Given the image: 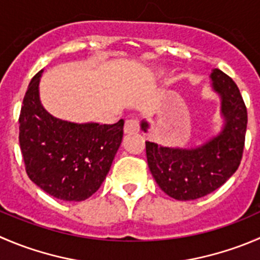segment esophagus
<instances>
[{
	"label": "esophagus",
	"instance_id": "obj_1",
	"mask_svg": "<svg viewBox=\"0 0 260 260\" xmlns=\"http://www.w3.org/2000/svg\"><path fill=\"white\" fill-rule=\"evenodd\" d=\"M140 131V123L136 119H128L125 120L124 124V132L131 135V133H137Z\"/></svg>",
	"mask_w": 260,
	"mask_h": 260
}]
</instances>
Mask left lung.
Returning <instances> with one entry per match:
<instances>
[{
    "mask_svg": "<svg viewBox=\"0 0 260 260\" xmlns=\"http://www.w3.org/2000/svg\"><path fill=\"white\" fill-rule=\"evenodd\" d=\"M212 87L221 98L222 131L202 146L194 148L165 147L146 142L148 168L156 183L169 197L193 201L220 188L238 170L245 145L248 112L231 77L221 70L211 74ZM150 127L142 120L141 128Z\"/></svg>",
    "mask_w": 260,
    "mask_h": 260,
    "instance_id": "left-lung-1",
    "label": "left lung"
}]
</instances>
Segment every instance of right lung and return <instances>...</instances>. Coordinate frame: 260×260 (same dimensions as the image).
<instances>
[{"label": "right lung", "mask_w": 260, "mask_h": 260, "mask_svg": "<svg viewBox=\"0 0 260 260\" xmlns=\"http://www.w3.org/2000/svg\"><path fill=\"white\" fill-rule=\"evenodd\" d=\"M42 71L30 81L19 117V142L32 183L52 197L85 201L100 188L122 143L124 120L71 123L50 115L39 99Z\"/></svg>", "instance_id": "1"}]
</instances>
